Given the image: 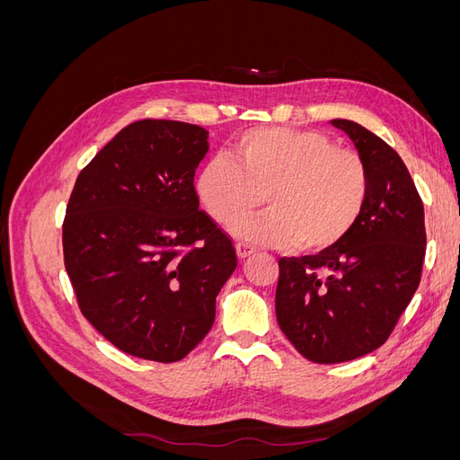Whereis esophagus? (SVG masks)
Segmentation results:
<instances>
[{
  "label": "esophagus",
  "instance_id": "obj_1",
  "mask_svg": "<svg viewBox=\"0 0 460 460\" xmlns=\"http://www.w3.org/2000/svg\"><path fill=\"white\" fill-rule=\"evenodd\" d=\"M235 253H238L240 259H247V257H252L255 253V247L247 245V243H238V245H235Z\"/></svg>",
  "mask_w": 460,
  "mask_h": 460
}]
</instances>
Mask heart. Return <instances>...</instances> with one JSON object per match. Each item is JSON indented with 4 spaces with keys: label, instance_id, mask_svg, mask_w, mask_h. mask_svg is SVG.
Listing matches in <instances>:
<instances>
[{
    "label": "heart",
    "instance_id": "1",
    "mask_svg": "<svg viewBox=\"0 0 460 460\" xmlns=\"http://www.w3.org/2000/svg\"><path fill=\"white\" fill-rule=\"evenodd\" d=\"M234 161H208L196 182L207 213L220 226L242 222L238 235L270 247L296 243L320 253L341 243L370 198L365 157L314 130L253 128L235 137Z\"/></svg>",
    "mask_w": 460,
    "mask_h": 460
}]
</instances>
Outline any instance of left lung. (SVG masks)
Masks as SVG:
<instances>
[{"mask_svg":"<svg viewBox=\"0 0 460 460\" xmlns=\"http://www.w3.org/2000/svg\"><path fill=\"white\" fill-rule=\"evenodd\" d=\"M332 124L368 164V205L336 247L278 261L276 286L278 324L320 365L358 358L387 341L419 289L426 255L424 205L397 151L353 120Z\"/></svg>","mask_w":460,"mask_h":460,"instance_id":"1","label":"left lung"}]
</instances>
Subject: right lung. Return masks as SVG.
Returning <instances> with one entry per match:
<instances>
[{
	"label": "right lung",
	"instance_id": "1",
	"mask_svg": "<svg viewBox=\"0 0 460 460\" xmlns=\"http://www.w3.org/2000/svg\"><path fill=\"white\" fill-rule=\"evenodd\" d=\"M208 149L198 124L144 119L80 171L63 220L65 269L88 323L120 351L176 363L215 323L238 267L193 176Z\"/></svg>",
	"mask_w": 460,
	"mask_h": 460
}]
</instances>
